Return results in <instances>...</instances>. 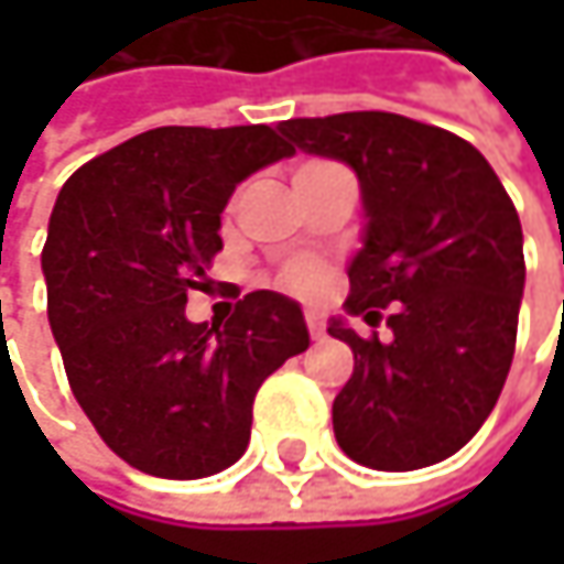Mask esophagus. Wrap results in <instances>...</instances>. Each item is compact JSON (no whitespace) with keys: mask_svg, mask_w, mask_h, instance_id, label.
Returning <instances> with one entry per match:
<instances>
[{"mask_svg":"<svg viewBox=\"0 0 564 564\" xmlns=\"http://www.w3.org/2000/svg\"><path fill=\"white\" fill-rule=\"evenodd\" d=\"M306 329H310V336H313V339H323V333H326V319H323L316 310H306Z\"/></svg>","mask_w":564,"mask_h":564,"instance_id":"34e87169","label":"esophagus"}]
</instances>
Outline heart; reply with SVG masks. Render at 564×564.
<instances>
[{"instance_id":"heart-1","label":"heart","mask_w":564,"mask_h":564,"mask_svg":"<svg viewBox=\"0 0 564 564\" xmlns=\"http://www.w3.org/2000/svg\"><path fill=\"white\" fill-rule=\"evenodd\" d=\"M323 268L319 264H313V261H303V264H296V268H290L286 271V286L290 290H296V293H316L319 286H323Z\"/></svg>"}]
</instances>
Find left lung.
<instances>
[{"instance_id":"left-lung-1","label":"left lung","mask_w":564,"mask_h":564,"mask_svg":"<svg viewBox=\"0 0 564 564\" xmlns=\"http://www.w3.org/2000/svg\"><path fill=\"white\" fill-rule=\"evenodd\" d=\"M290 150L346 163L362 192V248L346 313L326 333L356 366L333 401L346 457L421 470L457 454L490 417L509 376L525 286L522 228L503 182L467 140L398 113L356 110L283 120Z\"/></svg>"}]
</instances>
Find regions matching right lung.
<instances>
[{
    "label": "right lung",
    "mask_w": 564,
    "mask_h": 564,
    "mask_svg": "<svg viewBox=\"0 0 564 564\" xmlns=\"http://www.w3.org/2000/svg\"><path fill=\"white\" fill-rule=\"evenodd\" d=\"M293 156L278 130L156 127L90 160L57 192L42 251L48 323L70 392L130 467L198 480L251 441L261 382L310 346L296 300L254 290L225 326L185 319L221 251V212Z\"/></svg>",
    "instance_id": "1"
}]
</instances>
